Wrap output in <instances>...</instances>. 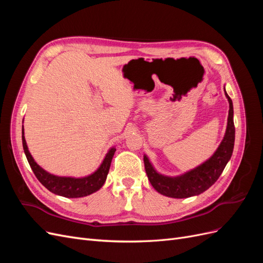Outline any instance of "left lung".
Here are the masks:
<instances>
[{
    "mask_svg": "<svg viewBox=\"0 0 263 263\" xmlns=\"http://www.w3.org/2000/svg\"><path fill=\"white\" fill-rule=\"evenodd\" d=\"M225 90V89H224ZM226 98L229 102L228 122L224 139L220 142L219 147L215 154L197 168L191 170L179 177H165L159 174L153 164L149 162L147 156L144 157V163L146 173L151 185L159 193L174 197L185 198L203 193L204 191L210 189L217 181L221 172L224 171L227 162L233 155L235 144V125H234V108L232 99L226 93Z\"/></svg>",
    "mask_w": 263,
    "mask_h": 263,
    "instance_id": "obj_1",
    "label": "left lung"
}]
</instances>
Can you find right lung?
<instances>
[{
  "label": "right lung",
  "mask_w": 263,
  "mask_h": 263,
  "mask_svg": "<svg viewBox=\"0 0 263 263\" xmlns=\"http://www.w3.org/2000/svg\"><path fill=\"white\" fill-rule=\"evenodd\" d=\"M22 140L24 153H25L30 168L33 170L38 181L46 189H48L50 192L65 197H83L99 191L106 180L110 162H112L113 156L116 151L114 147L110 148L106 154L104 160H103L102 164L100 165V168L94 173H92L91 176L79 179L70 177H57L45 171L35 162L33 157H31L28 151L26 140L25 137H24V128L22 130Z\"/></svg>",
  "instance_id": "right-lung-1"
}]
</instances>
